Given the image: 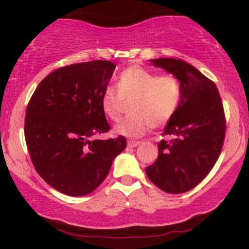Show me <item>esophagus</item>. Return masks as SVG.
Returning a JSON list of instances; mask_svg holds the SVG:
<instances>
[{
	"label": "esophagus",
	"mask_w": 249,
	"mask_h": 249,
	"mask_svg": "<svg viewBox=\"0 0 249 249\" xmlns=\"http://www.w3.org/2000/svg\"><path fill=\"white\" fill-rule=\"evenodd\" d=\"M139 144H141V142H137V141H128L127 142L128 147H137Z\"/></svg>",
	"instance_id": "esophagus-1"
}]
</instances>
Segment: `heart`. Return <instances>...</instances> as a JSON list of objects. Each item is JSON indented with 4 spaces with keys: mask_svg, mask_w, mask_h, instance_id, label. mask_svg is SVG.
Wrapping results in <instances>:
<instances>
[{
    "mask_svg": "<svg viewBox=\"0 0 249 249\" xmlns=\"http://www.w3.org/2000/svg\"><path fill=\"white\" fill-rule=\"evenodd\" d=\"M181 87L173 75L158 76L141 67L124 70L117 81V89L107 87L103 92V112L112 122L122 118L125 104L132 102V117L115 126V132L124 137L144 136L148 128L162 126L178 108Z\"/></svg>",
    "mask_w": 249,
    "mask_h": 249,
    "instance_id": "obj_1",
    "label": "heart"
}]
</instances>
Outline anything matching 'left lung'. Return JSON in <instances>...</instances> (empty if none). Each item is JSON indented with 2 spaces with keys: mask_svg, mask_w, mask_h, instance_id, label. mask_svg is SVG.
Instances as JSON below:
<instances>
[{
  "mask_svg": "<svg viewBox=\"0 0 249 249\" xmlns=\"http://www.w3.org/2000/svg\"><path fill=\"white\" fill-rule=\"evenodd\" d=\"M151 64L179 79L181 97L164 136L158 158L147 166V178L166 193L192 190L210 173L224 144L226 122L215 84L193 65L176 58L150 59Z\"/></svg>",
  "mask_w": 249,
  "mask_h": 249,
  "instance_id": "8db88e82",
  "label": "left lung"
}]
</instances>
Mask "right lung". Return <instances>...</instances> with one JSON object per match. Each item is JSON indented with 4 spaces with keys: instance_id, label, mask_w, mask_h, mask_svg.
I'll return each mask as SVG.
<instances>
[{
    "instance_id": "add662e5",
    "label": "right lung",
    "mask_w": 249,
    "mask_h": 249,
    "mask_svg": "<svg viewBox=\"0 0 249 249\" xmlns=\"http://www.w3.org/2000/svg\"><path fill=\"white\" fill-rule=\"evenodd\" d=\"M115 69L110 61L59 68L39 83L28 104L24 136L31 161L43 180L63 194L95 191L126 147L123 136L91 141L110 130L101 98Z\"/></svg>"
}]
</instances>
